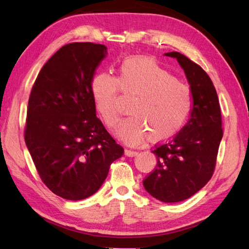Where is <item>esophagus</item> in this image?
<instances>
[{"instance_id": "1", "label": "esophagus", "mask_w": 249, "mask_h": 249, "mask_svg": "<svg viewBox=\"0 0 249 249\" xmlns=\"http://www.w3.org/2000/svg\"><path fill=\"white\" fill-rule=\"evenodd\" d=\"M124 154H125V156H127V157H132V156H135V155H137V152L136 151H132V149H125L124 151Z\"/></svg>"}]
</instances>
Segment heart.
I'll list each match as a JSON object with an SVG mask.
<instances>
[{"instance_id":"1","label":"heart","mask_w":249,"mask_h":249,"mask_svg":"<svg viewBox=\"0 0 249 249\" xmlns=\"http://www.w3.org/2000/svg\"><path fill=\"white\" fill-rule=\"evenodd\" d=\"M119 91L135 96L130 115L117 130L120 140L130 145L145 139L154 144L170 141L186 126L194 109L191 87L147 57H128L121 63L117 77L100 73L92 80L95 108L109 128L120 120Z\"/></svg>"}]
</instances>
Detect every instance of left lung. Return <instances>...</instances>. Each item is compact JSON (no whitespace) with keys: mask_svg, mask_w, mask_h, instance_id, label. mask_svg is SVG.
<instances>
[{"mask_svg":"<svg viewBox=\"0 0 249 249\" xmlns=\"http://www.w3.org/2000/svg\"><path fill=\"white\" fill-rule=\"evenodd\" d=\"M183 69L194 94V109L186 126L169 142L156 145V169L143 180L153 197L163 203L187 199L206 186L215 169L223 138L216 90L203 68L188 57L171 52Z\"/></svg>","mask_w":249,"mask_h":249,"instance_id":"8db88e82","label":"left lung"}]
</instances>
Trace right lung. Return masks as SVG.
Returning <instances> with one entry per match:
<instances>
[{
	"label": "right lung",
	"mask_w": 249,
	"mask_h": 249,
	"mask_svg": "<svg viewBox=\"0 0 249 249\" xmlns=\"http://www.w3.org/2000/svg\"><path fill=\"white\" fill-rule=\"evenodd\" d=\"M104 44L63 45L39 72L28 100L26 146L43 183L54 194L80 200L101 188L124 148L108 134L91 93Z\"/></svg>",
	"instance_id": "right-lung-1"
}]
</instances>
